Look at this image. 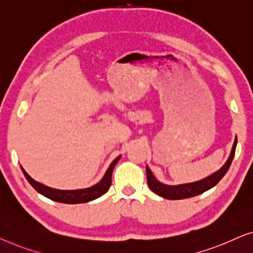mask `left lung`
<instances>
[{
	"label": "left lung",
	"mask_w": 253,
	"mask_h": 253,
	"mask_svg": "<svg viewBox=\"0 0 253 253\" xmlns=\"http://www.w3.org/2000/svg\"><path fill=\"white\" fill-rule=\"evenodd\" d=\"M236 144H237V137H235L233 149L229 155V158L227 159L225 165H223L221 169L216 170L215 173L211 174L210 176L205 177V179H203L201 181H196V182L177 184V186H169V184H164L156 179L154 174L151 173L150 169L147 166L145 167V169H147L148 186L155 194H157L159 196L167 199H184V198L197 196V195L205 193L206 190L211 189V188L214 187L215 184L218 183L223 176H225L227 170L229 169L230 164L233 162L235 150H236Z\"/></svg>",
	"instance_id": "obj_1"
}]
</instances>
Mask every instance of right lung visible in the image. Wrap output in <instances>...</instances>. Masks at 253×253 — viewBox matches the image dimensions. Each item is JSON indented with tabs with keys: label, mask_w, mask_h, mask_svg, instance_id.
I'll use <instances>...</instances> for the list:
<instances>
[{
	"label": "right lung",
	"mask_w": 253,
	"mask_h": 253,
	"mask_svg": "<svg viewBox=\"0 0 253 253\" xmlns=\"http://www.w3.org/2000/svg\"><path fill=\"white\" fill-rule=\"evenodd\" d=\"M120 159V156H118L115 161L111 163V165L109 166L108 170H106L103 179L99 181L98 183H96L95 186L90 188H86V189H78V190H59L54 189V188L47 187L44 184H42L38 181L32 179L28 174L25 172V169L21 167L25 177H26L28 182L32 187L34 188L38 193L43 195L49 199L59 203H66V204H80V203H87L94 199L101 197L102 195H104L106 191L109 190L110 186H111V179H112V172L115 169L116 164L118 163Z\"/></svg>",
	"instance_id": "obj_1"
}]
</instances>
